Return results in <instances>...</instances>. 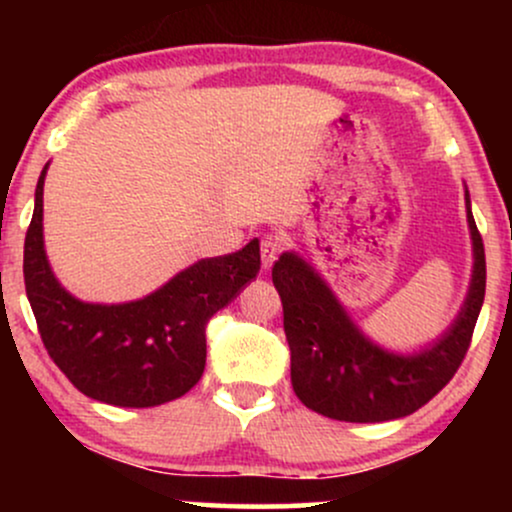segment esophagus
<instances>
[{"mask_svg": "<svg viewBox=\"0 0 512 512\" xmlns=\"http://www.w3.org/2000/svg\"><path fill=\"white\" fill-rule=\"evenodd\" d=\"M281 252V240L276 236H264L262 245H260V255H262V267L272 269V264Z\"/></svg>", "mask_w": 512, "mask_h": 512, "instance_id": "34e87169", "label": "esophagus"}]
</instances>
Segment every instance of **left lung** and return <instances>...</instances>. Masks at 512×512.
Listing matches in <instances>:
<instances>
[{
  "label": "left lung",
  "instance_id": "8db88e82",
  "mask_svg": "<svg viewBox=\"0 0 512 512\" xmlns=\"http://www.w3.org/2000/svg\"><path fill=\"white\" fill-rule=\"evenodd\" d=\"M464 207L474 260L467 296L448 330L411 354L373 342L298 252H284L274 262L272 281L284 305L291 349V385L305 407L327 419L378 424L414 414L450 383L472 342L486 291L484 243L467 185Z\"/></svg>",
  "mask_w": 512,
  "mask_h": 512
}]
</instances>
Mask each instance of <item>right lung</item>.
Segmentation results:
<instances>
[{
	"mask_svg": "<svg viewBox=\"0 0 512 512\" xmlns=\"http://www.w3.org/2000/svg\"><path fill=\"white\" fill-rule=\"evenodd\" d=\"M45 163L23 245V279L52 361L86 397L113 407H158L199 383L207 322L260 272V240L223 257L197 260L127 303H86L52 272L43 238Z\"/></svg>",
	"mask_w": 512,
	"mask_h": 512,
	"instance_id": "obj_1",
	"label": "right lung"
}]
</instances>
